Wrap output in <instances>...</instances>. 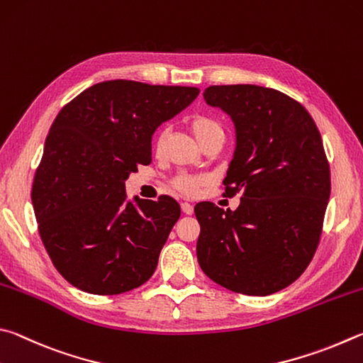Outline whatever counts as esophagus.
<instances>
[{"label":"esophagus","mask_w":363,"mask_h":363,"mask_svg":"<svg viewBox=\"0 0 363 363\" xmlns=\"http://www.w3.org/2000/svg\"><path fill=\"white\" fill-rule=\"evenodd\" d=\"M182 211H183V213H186V215H193L194 213V206L189 204V202H183Z\"/></svg>","instance_id":"obj_1"}]
</instances>
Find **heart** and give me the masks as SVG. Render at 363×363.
Returning <instances> with one entry per match:
<instances>
[{"instance_id":"heart-1","label":"heart","mask_w":363,"mask_h":363,"mask_svg":"<svg viewBox=\"0 0 363 363\" xmlns=\"http://www.w3.org/2000/svg\"><path fill=\"white\" fill-rule=\"evenodd\" d=\"M189 129L194 133V137L198 138V142L204 146L208 140L215 137L223 135V127L217 119L208 116V114H196L189 121ZM165 140H167V133L161 132L155 140V151L156 155H161L165 146ZM208 185V178L204 175H177L172 180V186L177 191H180L186 196L198 194L202 188Z\"/></svg>"}]
</instances>
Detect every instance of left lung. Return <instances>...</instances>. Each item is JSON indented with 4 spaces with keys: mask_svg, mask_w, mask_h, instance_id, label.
<instances>
[{
    "mask_svg": "<svg viewBox=\"0 0 363 363\" xmlns=\"http://www.w3.org/2000/svg\"><path fill=\"white\" fill-rule=\"evenodd\" d=\"M204 99L236 125L223 183L240 204L194 207L201 269L236 294H276L303 274L320 242L332 188L320 132L300 101L276 89L211 86Z\"/></svg>",
    "mask_w": 363,
    "mask_h": 363,
    "instance_id": "left-lung-1",
    "label": "left lung"
}]
</instances>
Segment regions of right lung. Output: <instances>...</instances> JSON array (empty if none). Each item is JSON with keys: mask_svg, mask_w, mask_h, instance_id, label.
I'll list each match as a JSON object with an SVG mask.
<instances>
[{"mask_svg": "<svg viewBox=\"0 0 363 363\" xmlns=\"http://www.w3.org/2000/svg\"><path fill=\"white\" fill-rule=\"evenodd\" d=\"M198 87L114 79L68 101L48 133L31 202L55 269L94 295H119L152 276L180 218L170 196L125 199L124 182L151 164V137Z\"/></svg>", "mask_w": 363, "mask_h": 363, "instance_id": "right-lung-1", "label": "right lung"}]
</instances>
